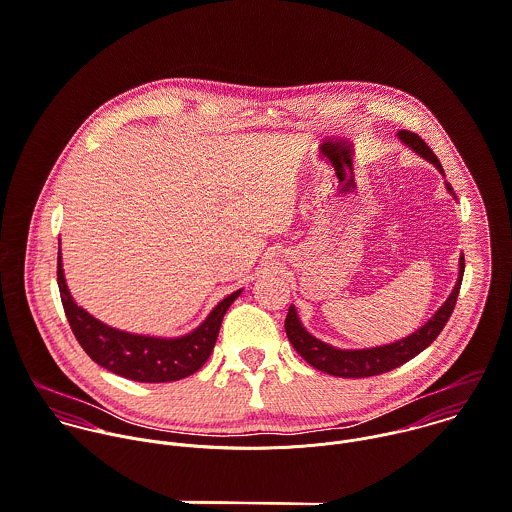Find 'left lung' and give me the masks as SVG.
<instances>
[{
  "mask_svg": "<svg viewBox=\"0 0 512 512\" xmlns=\"http://www.w3.org/2000/svg\"><path fill=\"white\" fill-rule=\"evenodd\" d=\"M396 136L406 148H410L420 158L430 162L444 176V170H442L438 158L434 156V152L426 146V142L420 136H416L414 132H406V130H398ZM444 184H446V190L456 200V196L452 192V186L448 182H444ZM462 274H464V256L458 258V278H456V284H454L452 292L442 302V306L418 330H414L412 334H408V336H404L396 342L382 344V346H372V348H336V346H332L328 342H322L320 338L312 336L304 328V324H302V320H300V316H298V312L292 304H290L286 324H284L288 340L296 348V352L310 366H314V368H318L326 374H332V376L366 378V376H376V374L388 372L392 368L402 366L404 362H408L416 354H420L442 332L444 324L448 322V318L454 310L458 290H460V284H462Z\"/></svg>",
  "mask_w": 512,
  "mask_h": 512,
  "instance_id": "8db88e82",
  "label": "left lung"
}]
</instances>
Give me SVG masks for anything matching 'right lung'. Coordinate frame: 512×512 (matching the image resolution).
<instances>
[{"mask_svg": "<svg viewBox=\"0 0 512 512\" xmlns=\"http://www.w3.org/2000/svg\"><path fill=\"white\" fill-rule=\"evenodd\" d=\"M58 286L72 332L86 354L102 368L134 382H172L200 370L214 350L226 310L242 294V290L228 294L192 332L168 338L108 326L78 306L66 284L62 248L58 252Z\"/></svg>", "mask_w": 512, "mask_h": 512, "instance_id": "obj_1", "label": "right lung"}]
</instances>
